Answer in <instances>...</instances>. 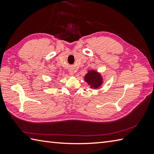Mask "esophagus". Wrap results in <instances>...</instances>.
Returning <instances> with one entry per match:
<instances>
[{
	"instance_id": "34e87169",
	"label": "esophagus",
	"mask_w": 154,
	"mask_h": 154,
	"mask_svg": "<svg viewBox=\"0 0 154 154\" xmlns=\"http://www.w3.org/2000/svg\"><path fill=\"white\" fill-rule=\"evenodd\" d=\"M69 74H70V75H71V76H73V75H75V71L73 69H70L69 70Z\"/></svg>"
}]
</instances>
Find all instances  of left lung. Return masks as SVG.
Listing matches in <instances>:
<instances>
[{
  "label": "left lung",
  "mask_w": 154,
  "mask_h": 154,
  "mask_svg": "<svg viewBox=\"0 0 154 154\" xmlns=\"http://www.w3.org/2000/svg\"><path fill=\"white\" fill-rule=\"evenodd\" d=\"M84 80L90 86L91 89H97L100 87L103 84V77L99 72L95 70H88L85 75Z\"/></svg>",
  "instance_id": "left-lung-1"
}]
</instances>
